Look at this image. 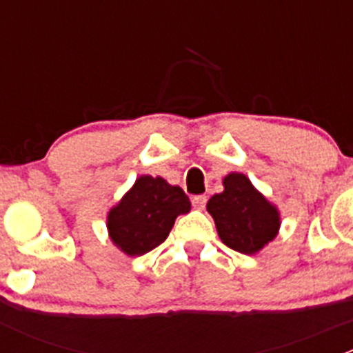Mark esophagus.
I'll use <instances>...</instances> for the list:
<instances>
[{"instance_id": "obj_1", "label": "esophagus", "mask_w": 353, "mask_h": 353, "mask_svg": "<svg viewBox=\"0 0 353 353\" xmlns=\"http://www.w3.org/2000/svg\"><path fill=\"white\" fill-rule=\"evenodd\" d=\"M191 203H193V206L196 210H203V208H205V205H206V196H205V194H198V196L191 198Z\"/></svg>"}]
</instances>
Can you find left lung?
Instances as JSON below:
<instances>
[{
  "mask_svg": "<svg viewBox=\"0 0 353 353\" xmlns=\"http://www.w3.org/2000/svg\"><path fill=\"white\" fill-rule=\"evenodd\" d=\"M220 239L243 254H254L272 243L280 229V213L239 172L223 177V191L206 203Z\"/></svg>",
  "mask_w": 353,
  "mask_h": 353,
  "instance_id": "8db88e82",
  "label": "left lung"
}]
</instances>
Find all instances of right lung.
Listing matches in <instances>:
<instances>
[{"instance_id":"right-lung-1","label":"right lung","mask_w":353,"mask_h":353,"mask_svg":"<svg viewBox=\"0 0 353 353\" xmlns=\"http://www.w3.org/2000/svg\"><path fill=\"white\" fill-rule=\"evenodd\" d=\"M191 201L179 186L162 177L140 176L108 215L112 243L128 256H141L160 245Z\"/></svg>"}]
</instances>
